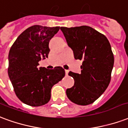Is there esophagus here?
Wrapping results in <instances>:
<instances>
[{"label": "esophagus", "instance_id": "1", "mask_svg": "<svg viewBox=\"0 0 128 128\" xmlns=\"http://www.w3.org/2000/svg\"><path fill=\"white\" fill-rule=\"evenodd\" d=\"M68 73H69V70H65V74H66V76L68 75Z\"/></svg>", "mask_w": 128, "mask_h": 128}]
</instances>
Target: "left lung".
I'll return each mask as SVG.
<instances>
[{
    "label": "left lung",
    "mask_w": 128,
    "mask_h": 128,
    "mask_svg": "<svg viewBox=\"0 0 128 128\" xmlns=\"http://www.w3.org/2000/svg\"><path fill=\"white\" fill-rule=\"evenodd\" d=\"M75 59L82 60L81 73L69 72L74 85L66 94L74 103L86 106L94 103L108 86L114 65V55L104 34L88 26L60 27Z\"/></svg>",
    "instance_id": "8db88e82"
}]
</instances>
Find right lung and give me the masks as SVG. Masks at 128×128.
Masks as SVG:
<instances>
[{
	"instance_id": "1",
	"label": "right lung",
	"mask_w": 128,
	"mask_h": 128,
	"mask_svg": "<svg viewBox=\"0 0 128 128\" xmlns=\"http://www.w3.org/2000/svg\"><path fill=\"white\" fill-rule=\"evenodd\" d=\"M59 29L60 26H32L20 34L9 50L8 75L17 97L28 106L47 104L52 87L65 76L61 67H37L42 58L48 57L49 42Z\"/></svg>"
}]
</instances>
